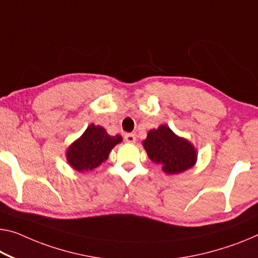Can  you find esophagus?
<instances>
[{"mask_svg":"<svg viewBox=\"0 0 258 258\" xmlns=\"http://www.w3.org/2000/svg\"><path fill=\"white\" fill-rule=\"evenodd\" d=\"M124 140L126 143H130V144H134L136 142V135L135 134H125L124 135Z\"/></svg>","mask_w":258,"mask_h":258,"instance_id":"esophagus-1","label":"esophagus"}]
</instances>
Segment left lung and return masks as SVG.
Wrapping results in <instances>:
<instances>
[{
	"instance_id": "1",
	"label": "left lung",
	"mask_w": 258,
	"mask_h": 258,
	"mask_svg": "<svg viewBox=\"0 0 258 258\" xmlns=\"http://www.w3.org/2000/svg\"><path fill=\"white\" fill-rule=\"evenodd\" d=\"M148 157L167 175H176L194 167L197 150L187 138L180 137L166 124L151 129L143 141Z\"/></svg>"
}]
</instances>
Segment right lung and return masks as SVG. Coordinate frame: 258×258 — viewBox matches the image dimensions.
I'll return each instance as SVG.
<instances>
[{"mask_svg":"<svg viewBox=\"0 0 258 258\" xmlns=\"http://www.w3.org/2000/svg\"><path fill=\"white\" fill-rule=\"evenodd\" d=\"M121 142L120 135L110 136L105 128L92 123L67 149V162L79 173L90 172L108 159L114 146Z\"/></svg>","mask_w":258,"mask_h":258,"instance_id":"right-lung-1","label":"right lung"}]
</instances>
